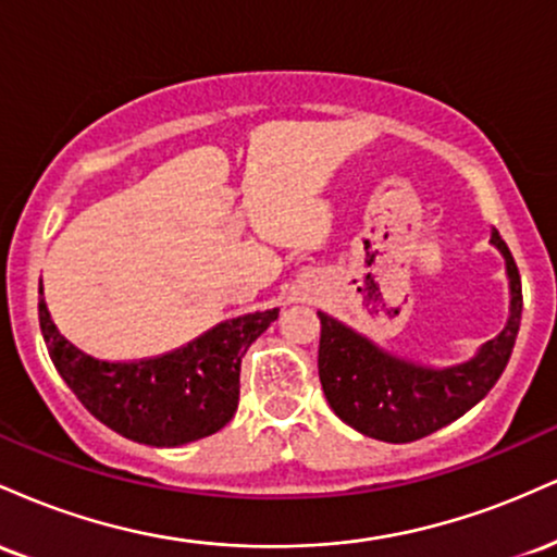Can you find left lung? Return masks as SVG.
<instances>
[{"label":"left lung","mask_w":557,"mask_h":557,"mask_svg":"<svg viewBox=\"0 0 557 557\" xmlns=\"http://www.w3.org/2000/svg\"><path fill=\"white\" fill-rule=\"evenodd\" d=\"M490 243L503 253L508 274V322L471 359L426 367L376 345L341 319L319 311V380L332 411L345 424L382 443H413L461 419L495 387L513 354L521 327V277L497 230Z\"/></svg>","instance_id":"left-lung-1"}]
</instances>
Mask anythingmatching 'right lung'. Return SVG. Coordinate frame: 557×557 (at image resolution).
<instances>
[{
    "instance_id": "1",
    "label": "right lung",
    "mask_w": 557,
    "mask_h": 557,
    "mask_svg": "<svg viewBox=\"0 0 557 557\" xmlns=\"http://www.w3.org/2000/svg\"><path fill=\"white\" fill-rule=\"evenodd\" d=\"M280 309L227 319L194 343L140 361H101L60 335L38 300L41 335L57 372L78 400L133 443L181 447L209 437L238 411L240 359Z\"/></svg>"
}]
</instances>
